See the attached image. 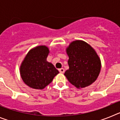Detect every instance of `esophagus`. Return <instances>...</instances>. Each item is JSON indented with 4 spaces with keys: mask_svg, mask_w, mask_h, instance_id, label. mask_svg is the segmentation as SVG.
Instances as JSON below:
<instances>
[{
    "mask_svg": "<svg viewBox=\"0 0 120 120\" xmlns=\"http://www.w3.org/2000/svg\"><path fill=\"white\" fill-rule=\"evenodd\" d=\"M59 71L61 73H64V72H65V70L63 68H60V69H59Z\"/></svg>",
    "mask_w": 120,
    "mask_h": 120,
    "instance_id": "esophagus-1",
    "label": "esophagus"
}]
</instances>
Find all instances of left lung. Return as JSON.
I'll list each match as a JSON object with an SVG mask.
<instances>
[{"instance_id": "left-lung-1", "label": "left lung", "mask_w": 120, "mask_h": 120, "mask_svg": "<svg viewBox=\"0 0 120 120\" xmlns=\"http://www.w3.org/2000/svg\"><path fill=\"white\" fill-rule=\"evenodd\" d=\"M69 69L64 73L68 80L77 88L88 86L97 79L101 61L96 50L82 40L72 41L66 48Z\"/></svg>"}]
</instances>
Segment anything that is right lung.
Segmentation results:
<instances>
[{"mask_svg":"<svg viewBox=\"0 0 120 120\" xmlns=\"http://www.w3.org/2000/svg\"><path fill=\"white\" fill-rule=\"evenodd\" d=\"M50 53L45 45L35 47L29 51L20 67L24 83L36 90H43L52 82L59 73L52 64L47 61Z\"/></svg>","mask_w":120,"mask_h":120,"instance_id":"add662e5","label":"right lung"}]
</instances>
